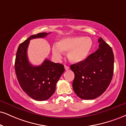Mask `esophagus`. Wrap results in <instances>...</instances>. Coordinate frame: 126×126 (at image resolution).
<instances>
[{"mask_svg":"<svg viewBox=\"0 0 126 126\" xmlns=\"http://www.w3.org/2000/svg\"><path fill=\"white\" fill-rule=\"evenodd\" d=\"M64 68H65V69L66 71H67V70H68V69H69V66H67V65H64Z\"/></svg>","mask_w":126,"mask_h":126,"instance_id":"esophagus-1","label":"esophagus"}]
</instances>
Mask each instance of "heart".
<instances>
[{"label": "heart", "instance_id": "heart-1", "mask_svg": "<svg viewBox=\"0 0 126 126\" xmlns=\"http://www.w3.org/2000/svg\"><path fill=\"white\" fill-rule=\"evenodd\" d=\"M92 47V41L89 38L83 37H67L61 38L58 44H54L52 53L60 57L63 52H68V58L73 63L83 61L89 55Z\"/></svg>", "mask_w": 126, "mask_h": 126}]
</instances>
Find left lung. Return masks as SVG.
I'll return each mask as SVG.
<instances>
[{"label":"left lung","instance_id":"obj_1","mask_svg":"<svg viewBox=\"0 0 126 126\" xmlns=\"http://www.w3.org/2000/svg\"><path fill=\"white\" fill-rule=\"evenodd\" d=\"M99 49L83 61L71 65L75 74L72 87L79 97L94 99L109 86L114 71V55L111 48L100 37Z\"/></svg>","mask_w":126,"mask_h":126}]
</instances>
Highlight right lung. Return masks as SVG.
Returning <instances> with one entry per match:
<instances>
[{"label":"right lung","mask_w":126,"mask_h":126,"mask_svg":"<svg viewBox=\"0 0 126 126\" xmlns=\"http://www.w3.org/2000/svg\"><path fill=\"white\" fill-rule=\"evenodd\" d=\"M48 34L40 32L31 35L19 45L16 56L15 68L20 86L28 96L38 101L47 100L54 94L56 83L65 71L63 64L47 59L38 66L29 63L27 48L30 40L44 38Z\"/></svg>","instance_id":"1"}]
</instances>
